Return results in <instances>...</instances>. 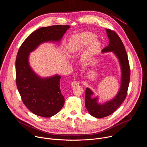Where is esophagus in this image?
Returning a JSON list of instances; mask_svg holds the SVG:
<instances>
[{"mask_svg": "<svg viewBox=\"0 0 147 147\" xmlns=\"http://www.w3.org/2000/svg\"><path fill=\"white\" fill-rule=\"evenodd\" d=\"M78 85H79V82L78 81H73L71 82V87L73 88H74V87H76V86H77Z\"/></svg>", "mask_w": 147, "mask_h": 147, "instance_id": "obj_1", "label": "esophagus"}]
</instances>
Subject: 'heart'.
I'll use <instances>...</instances> for the list:
<instances>
[{
    "label": "heart",
    "mask_w": 147,
    "mask_h": 147,
    "mask_svg": "<svg viewBox=\"0 0 147 147\" xmlns=\"http://www.w3.org/2000/svg\"><path fill=\"white\" fill-rule=\"evenodd\" d=\"M96 34L90 32H84L73 35L69 40L67 50L71 55H74L84 50L82 59L88 61L93 58L101 47L100 40L96 39Z\"/></svg>",
    "instance_id": "heart-1"
}]
</instances>
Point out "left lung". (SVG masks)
<instances>
[{
	"label": "left lung",
	"mask_w": 147,
	"mask_h": 147,
	"mask_svg": "<svg viewBox=\"0 0 147 147\" xmlns=\"http://www.w3.org/2000/svg\"><path fill=\"white\" fill-rule=\"evenodd\" d=\"M109 44L102 51V53L112 52L117 57L121 70L120 86L117 94L112 99L99 103V96L92 97L94 92L88 87L86 90L85 105L89 113L96 117L102 118L112 114L122 103L127 95L130 82V71L128 56L121 40L117 34L106 30Z\"/></svg>",
	"instance_id": "left-lung-1"
}]
</instances>
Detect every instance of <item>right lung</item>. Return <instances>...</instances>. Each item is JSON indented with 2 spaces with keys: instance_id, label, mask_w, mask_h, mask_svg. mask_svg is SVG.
Segmentation results:
<instances>
[{
  "instance_id": "1",
  "label": "right lung",
  "mask_w": 147,
  "mask_h": 147,
  "mask_svg": "<svg viewBox=\"0 0 147 147\" xmlns=\"http://www.w3.org/2000/svg\"><path fill=\"white\" fill-rule=\"evenodd\" d=\"M70 26L42 27L31 33L21 45L16 60V84L26 107L34 114L50 117L63 107L65 98L60 89L61 76L42 77L30 65V53L45 42H60Z\"/></svg>"
}]
</instances>
